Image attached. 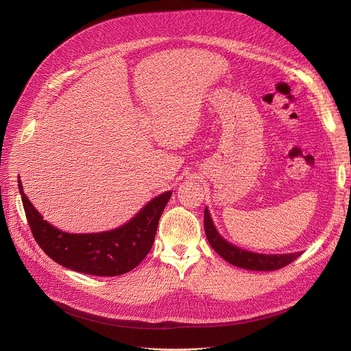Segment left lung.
I'll use <instances>...</instances> for the list:
<instances>
[{"label":"left lung","mask_w":351,"mask_h":351,"mask_svg":"<svg viewBox=\"0 0 351 351\" xmlns=\"http://www.w3.org/2000/svg\"><path fill=\"white\" fill-rule=\"evenodd\" d=\"M204 225H205V233H206L208 241L210 246L215 249V252L219 256H222L226 262L237 267L247 269V270H261V271L279 270L290 265L293 261H296L302 254V252L289 253V254H259V253L242 250L241 247H236L232 243L226 242L225 239L217 233V230L213 226L208 208L205 209Z\"/></svg>","instance_id":"8db88e82"}]
</instances>
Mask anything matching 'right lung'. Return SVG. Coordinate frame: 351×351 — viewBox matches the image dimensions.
<instances>
[{"label": "right lung", "instance_id": "add662e5", "mask_svg": "<svg viewBox=\"0 0 351 351\" xmlns=\"http://www.w3.org/2000/svg\"><path fill=\"white\" fill-rule=\"evenodd\" d=\"M18 188L32 236L40 247L58 265L94 276H119L135 269L149 253L160 215L172 192L154 197L132 220L102 233H66L49 225Z\"/></svg>", "mask_w": 351, "mask_h": 351}]
</instances>
